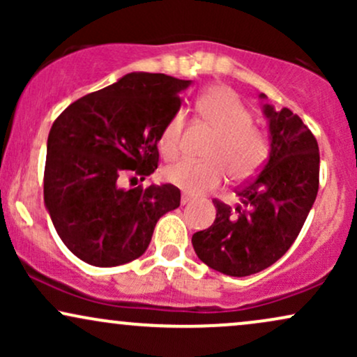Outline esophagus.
Masks as SVG:
<instances>
[{
    "instance_id": "34e87169",
    "label": "esophagus",
    "mask_w": 357,
    "mask_h": 357,
    "mask_svg": "<svg viewBox=\"0 0 357 357\" xmlns=\"http://www.w3.org/2000/svg\"><path fill=\"white\" fill-rule=\"evenodd\" d=\"M191 196L190 195H186V192H183V196H181V204H183V206H184V204H188V203H190L191 202Z\"/></svg>"
}]
</instances>
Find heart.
I'll use <instances>...</instances> for the list:
<instances>
[{
    "instance_id": "b5f03b06",
    "label": "heart",
    "mask_w": 357,
    "mask_h": 357,
    "mask_svg": "<svg viewBox=\"0 0 357 357\" xmlns=\"http://www.w3.org/2000/svg\"><path fill=\"white\" fill-rule=\"evenodd\" d=\"M196 112L216 132L206 158L210 161L174 162L162 169V179L192 196L204 195L227 178L245 181L260 169L268 154L264 130L252 122V112L235 92L227 87L204 90L196 100ZM184 129L183 112L174 114L159 137V151L166 159L179 153Z\"/></svg>"
}]
</instances>
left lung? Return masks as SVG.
<instances>
[{
	"instance_id": "obj_1",
	"label": "left lung",
	"mask_w": 357,
	"mask_h": 357,
	"mask_svg": "<svg viewBox=\"0 0 357 357\" xmlns=\"http://www.w3.org/2000/svg\"><path fill=\"white\" fill-rule=\"evenodd\" d=\"M265 97V96H261ZM270 154L260 173L236 190L241 204L220 199L215 223L196 231V255L213 270L247 277L270 267L292 247L319 190V146L302 119L265 104Z\"/></svg>"
}]
</instances>
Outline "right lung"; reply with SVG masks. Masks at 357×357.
Instances as JSON below:
<instances>
[{"label": "right lung", "mask_w": 357, "mask_h": 357, "mask_svg": "<svg viewBox=\"0 0 357 357\" xmlns=\"http://www.w3.org/2000/svg\"><path fill=\"white\" fill-rule=\"evenodd\" d=\"M190 84L165 73H127L75 100L53 122L45 206L61 241L85 264L116 267L136 260L158 220L181 203L173 184L124 190L122 179L144 181L158 169L159 137Z\"/></svg>", "instance_id": "right-lung-1"}]
</instances>
